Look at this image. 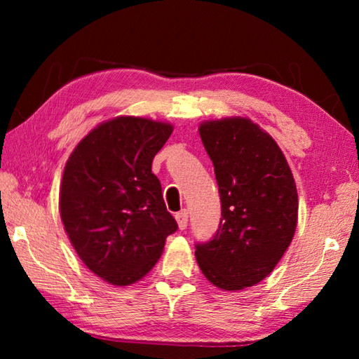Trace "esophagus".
Returning <instances> with one entry per match:
<instances>
[{
    "mask_svg": "<svg viewBox=\"0 0 359 359\" xmlns=\"http://www.w3.org/2000/svg\"><path fill=\"white\" fill-rule=\"evenodd\" d=\"M175 220H177L180 229H185L188 224V210H182L179 214H175Z\"/></svg>",
    "mask_w": 359,
    "mask_h": 359,
    "instance_id": "34e87169",
    "label": "esophagus"
}]
</instances>
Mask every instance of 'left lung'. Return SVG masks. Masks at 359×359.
Segmentation results:
<instances>
[{
    "label": "left lung",
    "instance_id": "8db88e82",
    "mask_svg": "<svg viewBox=\"0 0 359 359\" xmlns=\"http://www.w3.org/2000/svg\"><path fill=\"white\" fill-rule=\"evenodd\" d=\"M214 163L222 218L214 238L196 244V261L215 287L236 291L271 274L293 241L297 191L280 147L250 118L199 125Z\"/></svg>",
    "mask_w": 359,
    "mask_h": 359
}]
</instances>
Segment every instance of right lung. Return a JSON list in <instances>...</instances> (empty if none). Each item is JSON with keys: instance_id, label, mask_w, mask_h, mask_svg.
<instances>
[{"instance_id": "obj_1", "label": "right lung", "mask_w": 359, "mask_h": 359, "mask_svg": "<svg viewBox=\"0 0 359 359\" xmlns=\"http://www.w3.org/2000/svg\"><path fill=\"white\" fill-rule=\"evenodd\" d=\"M172 130L121 115L90 131L66 161L60 188L65 231L83 264L111 285L141 280L177 231L151 172Z\"/></svg>"}]
</instances>
